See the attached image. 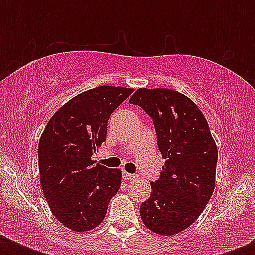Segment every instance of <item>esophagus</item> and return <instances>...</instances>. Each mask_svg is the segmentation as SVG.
I'll list each match as a JSON object with an SVG mask.
<instances>
[{
    "label": "esophagus",
    "mask_w": 255,
    "mask_h": 255,
    "mask_svg": "<svg viewBox=\"0 0 255 255\" xmlns=\"http://www.w3.org/2000/svg\"><path fill=\"white\" fill-rule=\"evenodd\" d=\"M123 178H124V180H128V181H131V180H135L136 174L128 173V172L123 170Z\"/></svg>",
    "instance_id": "34e87169"
}]
</instances>
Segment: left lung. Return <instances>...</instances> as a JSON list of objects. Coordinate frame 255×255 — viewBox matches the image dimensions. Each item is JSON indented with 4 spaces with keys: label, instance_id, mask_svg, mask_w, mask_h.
Instances as JSON below:
<instances>
[{
    "label": "left lung",
    "instance_id": "1",
    "mask_svg": "<svg viewBox=\"0 0 255 255\" xmlns=\"http://www.w3.org/2000/svg\"><path fill=\"white\" fill-rule=\"evenodd\" d=\"M129 103L152 118L165 159L160 177L151 182V196L140 206V216L153 233L173 236L197 220L213 194L217 145L205 116L181 92L139 88Z\"/></svg>",
    "mask_w": 255,
    "mask_h": 255
}]
</instances>
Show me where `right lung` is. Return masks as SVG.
I'll list each match as a JSON object with an SVG mask.
<instances>
[{
	"mask_svg": "<svg viewBox=\"0 0 255 255\" xmlns=\"http://www.w3.org/2000/svg\"><path fill=\"white\" fill-rule=\"evenodd\" d=\"M132 88L99 86L74 96L49 120L38 144L39 177L58 221L83 233L100 225L122 184L119 169L95 164L108 119Z\"/></svg>",
	"mask_w": 255,
	"mask_h": 255,
	"instance_id": "obj_1",
	"label": "right lung"
}]
</instances>
